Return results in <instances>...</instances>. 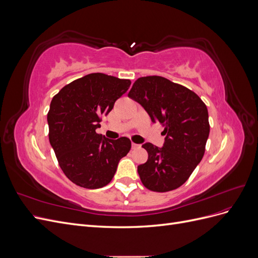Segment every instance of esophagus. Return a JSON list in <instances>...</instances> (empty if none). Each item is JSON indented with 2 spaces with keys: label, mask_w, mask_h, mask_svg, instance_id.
I'll return each mask as SVG.
<instances>
[{
  "label": "esophagus",
  "mask_w": 258,
  "mask_h": 258,
  "mask_svg": "<svg viewBox=\"0 0 258 258\" xmlns=\"http://www.w3.org/2000/svg\"><path fill=\"white\" fill-rule=\"evenodd\" d=\"M131 147H132V150H138V148L141 147V145H140V144H136V143H132V144H131Z\"/></svg>",
  "instance_id": "esophagus-1"
}]
</instances>
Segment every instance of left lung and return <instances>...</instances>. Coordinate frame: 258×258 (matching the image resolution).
<instances>
[{
  "mask_svg": "<svg viewBox=\"0 0 258 258\" xmlns=\"http://www.w3.org/2000/svg\"><path fill=\"white\" fill-rule=\"evenodd\" d=\"M128 97L141 104L153 122L165 130L161 148L142 145L148 159L138 166V173L147 189L165 192L182 186L205 155L210 134L206 104L196 93L161 76L138 79Z\"/></svg>",
  "mask_w": 258,
  "mask_h": 258,
  "instance_id": "left-lung-1",
  "label": "left lung"
}]
</instances>
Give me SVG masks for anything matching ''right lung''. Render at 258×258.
<instances>
[{"instance_id":"add662e5","label":"right lung","mask_w":258,"mask_h":258,"mask_svg":"<svg viewBox=\"0 0 258 258\" xmlns=\"http://www.w3.org/2000/svg\"><path fill=\"white\" fill-rule=\"evenodd\" d=\"M130 85L129 80L91 73L66 85L52 98L47 114L49 142L61 170L74 184L89 189L107 185L129 153L128 138L108 140L96 129Z\"/></svg>"}]
</instances>
